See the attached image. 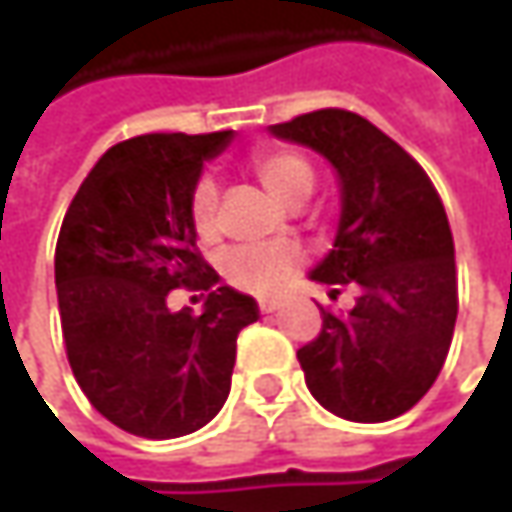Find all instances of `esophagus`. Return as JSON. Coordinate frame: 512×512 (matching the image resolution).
<instances>
[{"label":"esophagus","instance_id":"34e87169","mask_svg":"<svg viewBox=\"0 0 512 512\" xmlns=\"http://www.w3.org/2000/svg\"><path fill=\"white\" fill-rule=\"evenodd\" d=\"M259 310L262 313H273V310H279V302L276 299H259Z\"/></svg>","mask_w":512,"mask_h":512}]
</instances>
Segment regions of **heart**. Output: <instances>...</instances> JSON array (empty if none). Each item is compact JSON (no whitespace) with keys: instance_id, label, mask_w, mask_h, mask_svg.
I'll use <instances>...</instances> for the list:
<instances>
[{"instance_id":"obj_1","label":"heart","mask_w":512,"mask_h":512,"mask_svg":"<svg viewBox=\"0 0 512 512\" xmlns=\"http://www.w3.org/2000/svg\"><path fill=\"white\" fill-rule=\"evenodd\" d=\"M253 170L259 182L282 202L293 207L302 205L313 190V168L305 156L293 150H267L253 159ZM219 190L213 179H199L190 196V225L202 245H216L219 239ZM302 253L293 245H259L239 247L227 253L222 262V273L233 287H242L247 293H273L287 276L299 267Z\"/></svg>"}]
</instances>
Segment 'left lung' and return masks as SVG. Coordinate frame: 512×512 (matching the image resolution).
<instances>
[{"label": "left lung", "instance_id": "obj_1", "mask_svg": "<svg viewBox=\"0 0 512 512\" xmlns=\"http://www.w3.org/2000/svg\"><path fill=\"white\" fill-rule=\"evenodd\" d=\"M276 139L322 153L339 176L342 216L313 282L353 285L347 316L322 307V333L299 347L307 390L347 422L407 413L442 370L459 285L453 233L422 165L359 113L325 108L270 125Z\"/></svg>", "mask_w": 512, "mask_h": 512}]
</instances>
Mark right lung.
<instances>
[{"label": "right lung", "instance_id": "obj_1", "mask_svg": "<svg viewBox=\"0 0 512 512\" xmlns=\"http://www.w3.org/2000/svg\"><path fill=\"white\" fill-rule=\"evenodd\" d=\"M219 133H148L119 142L76 190L56 242V296L68 362L90 404L142 439H179L225 404L239 330L259 305L196 250L190 196ZM205 289L202 317L167 293Z\"/></svg>", "mask_w": 512, "mask_h": 512}]
</instances>
